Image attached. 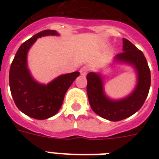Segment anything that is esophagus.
I'll return each mask as SVG.
<instances>
[{"instance_id": "esophagus-1", "label": "esophagus", "mask_w": 159, "mask_h": 159, "mask_svg": "<svg viewBox=\"0 0 159 159\" xmlns=\"http://www.w3.org/2000/svg\"><path fill=\"white\" fill-rule=\"evenodd\" d=\"M89 71V68L87 67H82L81 69H80V73L82 76H86L87 74V72Z\"/></svg>"}]
</instances>
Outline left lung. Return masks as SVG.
<instances>
[{"label":"left lung","instance_id":"left-lung-1","mask_svg":"<svg viewBox=\"0 0 159 159\" xmlns=\"http://www.w3.org/2000/svg\"><path fill=\"white\" fill-rule=\"evenodd\" d=\"M123 51L115 57V62L131 65L137 72V84L129 96L123 99H111L104 92L102 75L89 72L87 76L90 106L95 113L111 121L121 120L137 112L145 102L150 88V70L143 52L125 38Z\"/></svg>","mask_w":159,"mask_h":159}]
</instances>
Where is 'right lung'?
Wrapping results in <instances>:
<instances>
[{"instance_id":"add662e5","label":"right lung","mask_w":159,"mask_h":159,"mask_svg":"<svg viewBox=\"0 0 159 159\" xmlns=\"http://www.w3.org/2000/svg\"><path fill=\"white\" fill-rule=\"evenodd\" d=\"M48 35L59 34L46 30L24 42L16 52L9 73L10 88L16 106L26 116L36 120H45L57 113L67 89L80 75L79 72L61 75L47 85L34 79L27 66V53L37 39Z\"/></svg>"}]
</instances>
